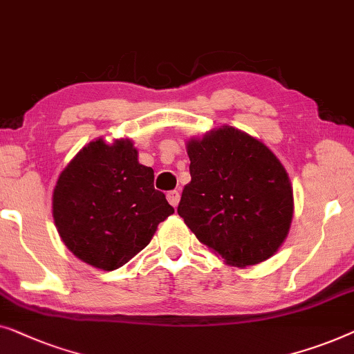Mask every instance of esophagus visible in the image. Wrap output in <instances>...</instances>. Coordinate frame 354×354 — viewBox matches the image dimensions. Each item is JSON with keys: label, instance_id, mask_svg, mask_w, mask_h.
Returning a JSON list of instances; mask_svg holds the SVG:
<instances>
[{"label": "esophagus", "instance_id": "1", "mask_svg": "<svg viewBox=\"0 0 354 354\" xmlns=\"http://www.w3.org/2000/svg\"><path fill=\"white\" fill-rule=\"evenodd\" d=\"M167 201L170 202V205L171 207H178V203H179V192L178 191H170L167 194Z\"/></svg>", "mask_w": 354, "mask_h": 354}]
</instances>
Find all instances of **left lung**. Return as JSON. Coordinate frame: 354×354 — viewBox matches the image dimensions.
Instances as JSON below:
<instances>
[{
	"mask_svg": "<svg viewBox=\"0 0 354 354\" xmlns=\"http://www.w3.org/2000/svg\"><path fill=\"white\" fill-rule=\"evenodd\" d=\"M191 183L178 213L226 265L247 268L281 248L293 218V189L276 153L245 131L220 127L186 141Z\"/></svg>",
	"mask_w": 354,
	"mask_h": 354,
	"instance_id": "obj_1",
	"label": "left lung"
}]
</instances>
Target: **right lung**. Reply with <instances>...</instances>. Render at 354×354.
<instances>
[{"label":"right lung","instance_id":"add662e5","mask_svg":"<svg viewBox=\"0 0 354 354\" xmlns=\"http://www.w3.org/2000/svg\"><path fill=\"white\" fill-rule=\"evenodd\" d=\"M175 213L153 189V170L138 160L131 139L86 144L61 171L53 192L54 225L78 260L113 271L152 241Z\"/></svg>","mask_w":354,"mask_h":354}]
</instances>
